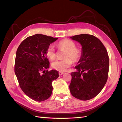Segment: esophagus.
Returning <instances> with one entry per match:
<instances>
[{
  "label": "esophagus",
  "mask_w": 122,
  "mask_h": 122,
  "mask_svg": "<svg viewBox=\"0 0 122 122\" xmlns=\"http://www.w3.org/2000/svg\"><path fill=\"white\" fill-rule=\"evenodd\" d=\"M63 74H64V73H63V72H62V71H59V75H63Z\"/></svg>",
  "instance_id": "1"
}]
</instances>
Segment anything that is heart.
I'll use <instances>...</instances> for the list:
<instances>
[{
	"label": "heart",
	"instance_id": "b5f03b06",
	"mask_svg": "<svg viewBox=\"0 0 122 122\" xmlns=\"http://www.w3.org/2000/svg\"><path fill=\"white\" fill-rule=\"evenodd\" d=\"M76 46L75 43L69 39H63L59 41L57 47L60 51H65L63 56L65 59L53 62L51 64V67L56 71H62L71 67L73 61L74 63L79 61L82 57V51L81 49ZM46 55L51 60H54L56 58V53L52 45L47 47Z\"/></svg>",
	"mask_w": 122,
	"mask_h": 122
}]
</instances>
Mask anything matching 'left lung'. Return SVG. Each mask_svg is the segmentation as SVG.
I'll return each instance as SVG.
<instances>
[{"label":"left lung","mask_w":122,"mask_h":122,"mask_svg":"<svg viewBox=\"0 0 122 122\" xmlns=\"http://www.w3.org/2000/svg\"><path fill=\"white\" fill-rule=\"evenodd\" d=\"M71 38L82 46V55L71 73L69 85L72 95L79 100L86 101L100 93L108 80L109 55L100 39L92 35L82 34Z\"/></svg>","instance_id":"obj_1"}]
</instances>
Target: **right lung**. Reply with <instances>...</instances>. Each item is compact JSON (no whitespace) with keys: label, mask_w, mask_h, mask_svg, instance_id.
I'll return each instance as SVG.
<instances>
[{"label":"right lung","mask_w":122,"mask_h":122,"mask_svg":"<svg viewBox=\"0 0 122 122\" xmlns=\"http://www.w3.org/2000/svg\"><path fill=\"white\" fill-rule=\"evenodd\" d=\"M57 38L42 34L28 36L16 51L14 72L20 88L32 100L41 102L50 97L52 82L59 77L57 71H48L46 49Z\"/></svg>","instance_id":"1"}]
</instances>
